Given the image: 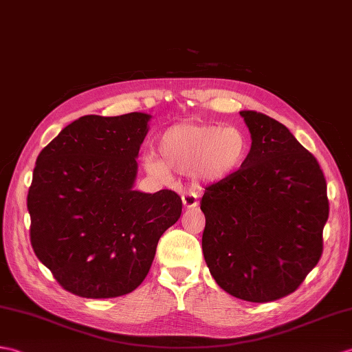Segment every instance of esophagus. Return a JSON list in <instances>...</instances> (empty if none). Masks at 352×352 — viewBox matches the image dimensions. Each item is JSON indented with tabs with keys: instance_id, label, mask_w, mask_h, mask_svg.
<instances>
[{
	"instance_id": "esophagus-1",
	"label": "esophagus",
	"mask_w": 352,
	"mask_h": 352,
	"mask_svg": "<svg viewBox=\"0 0 352 352\" xmlns=\"http://www.w3.org/2000/svg\"><path fill=\"white\" fill-rule=\"evenodd\" d=\"M183 206L184 208H195L198 206V196L195 193H184L183 195Z\"/></svg>"
}]
</instances>
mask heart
Here are the masks:
<instances>
[{
  "instance_id": "b5f03b06",
  "label": "heart",
  "mask_w": 352,
  "mask_h": 352,
  "mask_svg": "<svg viewBox=\"0 0 352 352\" xmlns=\"http://www.w3.org/2000/svg\"><path fill=\"white\" fill-rule=\"evenodd\" d=\"M249 150V139L239 127L183 121L159 136V157L148 154L144 165L146 173L163 179L190 174L198 183H216L239 173Z\"/></svg>"
}]
</instances>
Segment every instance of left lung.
Returning a JSON list of instances; mask_svg holds the SVG:
<instances>
[{"label":"left lung","mask_w":352,"mask_h":352,"mask_svg":"<svg viewBox=\"0 0 352 352\" xmlns=\"http://www.w3.org/2000/svg\"><path fill=\"white\" fill-rule=\"evenodd\" d=\"M240 116L252 146L239 173L206 187L202 252L223 291L267 303L296 291L322 255L327 183L282 122L255 111Z\"/></svg>","instance_id":"left-lung-1"}]
</instances>
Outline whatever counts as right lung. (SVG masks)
<instances>
[{"mask_svg":"<svg viewBox=\"0 0 352 352\" xmlns=\"http://www.w3.org/2000/svg\"><path fill=\"white\" fill-rule=\"evenodd\" d=\"M150 116H85L40 151L27 207L36 256L78 297L113 298L150 272L162 234L182 216L168 189L133 190Z\"/></svg>","mask_w":352,"mask_h":352,"instance_id":"1","label":"right lung"}]
</instances>
